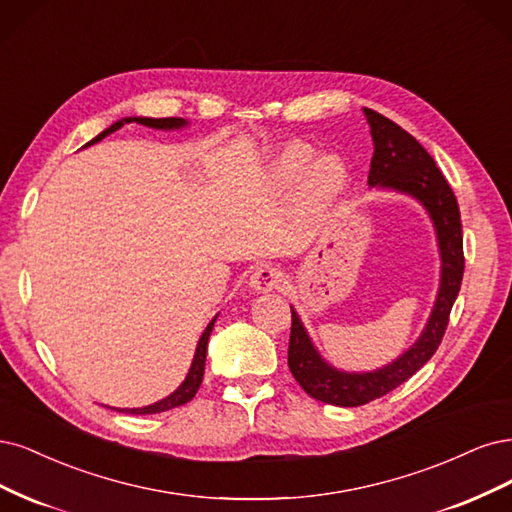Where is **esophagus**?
Segmentation results:
<instances>
[{"instance_id":"obj_1","label":"esophagus","mask_w":512,"mask_h":512,"mask_svg":"<svg viewBox=\"0 0 512 512\" xmlns=\"http://www.w3.org/2000/svg\"><path fill=\"white\" fill-rule=\"evenodd\" d=\"M280 283H283V272L276 266H270V263H263L253 274H251V287L259 293H266L276 289Z\"/></svg>"}]
</instances>
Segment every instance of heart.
<instances>
[{
	"label": "heart",
	"mask_w": 512,
	"mask_h": 512,
	"mask_svg": "<svg viewBox=\"0 0 512 512\" xmlns=\"http://www.w3.org/2000/svg\"><path fill=\"white\" fill-rule=\"evenodd\" d=\"M310 159L312 148L295 142L276 161V174L283 183H295L300 175L303 176L298 191V212L306 221L321 217L332 206L346 180V170L338 157L323 155L308 167Z\"/></svg>",
	"instance_id": "b5f03b06"
}]
</instances>
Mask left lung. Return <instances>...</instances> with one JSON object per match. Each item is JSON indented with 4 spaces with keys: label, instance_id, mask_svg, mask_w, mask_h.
I'll return each mask as SVG.
<instances>
[{
    "label": "left lung",
    "instance_id": "1",
    "mask_svg": "<svg viewBox=\"0 0 512 512\" xmlns=\"http://www.w3.org/2000/svg\"><path fill=\"white\" fill-rule=\"evenodd\" d=\"M372 140L374 155L370 161L368 185L391 187L415 195L427 208L436 225L442 280L436 306L425 332L393 364L368 372L346 374L329 368L312 346L300 317L291 308V336H289V370L300 387L319 402L334 406H361L376 398H383L395 387L423 368L438 351L444 332H447L451 308L464 278V236H461L459 206L447 178L438 170L436 161L425 148L412 138L398 123L383 117L381 112L364 108Z\"/></svg>",
    "mask_w": 512,
    "mask_h": 512
}]
</instances>
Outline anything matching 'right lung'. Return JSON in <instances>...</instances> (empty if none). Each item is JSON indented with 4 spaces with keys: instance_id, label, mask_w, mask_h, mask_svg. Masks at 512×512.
Wrapping results in <instances>:
<instances>
[{
    "instance_id": "1",
    "label": "right lung",
    "mask_w": 512,
    "mask_h": 512,
    "mask_svg": "<svg viewBox=\"0 0 512 512\" xmlns=\"http://www.w3.org/2000/svg\"><path fill=\"white\" fill-rule=\"evenodd\" d=\"M136 121L140 125H146V127H155V129H172V127H180L185 125L183 119H174V117H166V119H146V117H134V119H123V121H117L114 125H110L108 129H104L100 136L93 138L91 142H87L85 146L93 144V142H100L104 140L106 136H110L112 131L121 129L125 123H131ZM212 325H214V319L208 323V327L204 329V334L200 338V342H197V351H195V357H193V364H191V370L185 378V383L180 385L172 395H168L166 400H161L157 404H151V406H144V408H131V410H121V412H131V415H155V412H166L170 408H176V406H183L187 402L193 400V395L197 393V389H200L202 385V378H204V364H206V346H208V338H210V332H212ZM117 410V408H114Z\"/></svg>"
}]
</instances>
